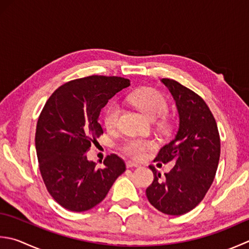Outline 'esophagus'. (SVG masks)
<instances>
[{
    "label": "esophagus",
    "instance_id": "34e87169",
    "mask_svg": "<svg viewBox=\"0 0 249 249\" xmlns=\"http://www.w3.org/2000/svg\"><path fill=\"white\" fill-rule=\"evenodd\" d=\"M126 167L127 168H133V167H139V164L135 163V162H131V160H128L127 163H126Z\"/></svg>",
    "mask_w": 249,
    "mask_h": 249
}]
</instances>
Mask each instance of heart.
<instances>
[{
  "instance_id": "heart-1",
  "label": "heart",
  "mask_w": 249,
  "mask_h": 249,
  "mask_svg": "<svg viewBox=\"0 0 249 249\" xmlns=\"http://www.w3.org/2000/svg\"><path fill=\"white\" fill-rule=\"evenodd\" d=\"M127 99L131 105L142 112L150 120H155L162 116L167 109V101L165 99L164 95L153 89H140L135 90L128 95ZM120 112V107L116 104H112L107 108L104 115V122L107 128L113 129L116 127ZM154 147L155 143L153 140L133 138L125 141L122 145V150L130 158L141 160L145 157L148 151Z\"/></svg>"
}]
</instances>
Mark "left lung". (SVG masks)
<instances>
[{
	"instance_id": "left-lung-1",
	"label": "left lung",
	"mask_w": 249,
	"mask_h": 249,
	"mask_svg": "<svg viewBox=\"0 0 249 249\" xmlns=\"http://www.w3.org/2000/svg\"><path fill=\"white\" fill-rule=\"evenodd\" d=\"M160 82L176 102L179 123L175 137L154 160L176 164L163 178L150 165L154 180L145 193L160 213L180 216L196 207L211 188L220 158V137L215 118L201 97L177 81Z\"/></svg>"
}]
</instances>
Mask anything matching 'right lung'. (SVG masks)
<instances>
[{
    "instance_id": "obj_1",
    "label": "right lung",
    "mask_w": 249,
    "mask_h": 249,
    "mask_svg": "<svg viewBox=\"0 0 249 249\" xmlns=\"http://www.w3.org/2000/svg\"><path fill=\"white\" fill-rule=\"evenodd\" d=\"M129 85V80L119 76L83 77L61 85L44 106L36 131L38 166L47 191L68 211L95 207L125 172L124 160L116 154L97 168L86 152L104 133L98 122L101 109Z\"/></svg>"
}]
</instances>
